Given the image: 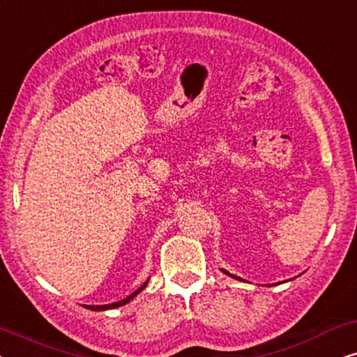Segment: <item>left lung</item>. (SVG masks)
<instances>
[{"label": "left lung", "mask_w": 357, "mask_h": 357, "mask_svg": "<svg viewBox=\"0 0 357 357\" xmlns=\"http://www.w3.org/2000/svg\"><path fill=\"white\" fill-rule=\"evenodd\" d=\"M222 273H224V275H227V276H231V278H234V280H238V281H243L242 280V278H238V276H236V275H231V273H229L227 270H221Z\"/></svg>", "instance_id": "obj_1"}]
</instances>
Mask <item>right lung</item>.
<instances>
[{
  "label": "right lung",
  "mask_w": 357,
  "mask_h": 357,
  "mask_svg": "<svg viewBox=\"0 0 357 357\" xmlns=\"http://www.w3.org/2000/svg\"><path fill=\"white\" fill-rule=\"evenodd\" d=\"M148 281H149V280H148ZM148 281H146L144 284L139 287V289H136V291L133 292V294H130L128 297H125V299H121V301H119V302H114V304H107V305H84V307H87V309H89V310H96V312H99V310H110V309H116V307H121V305L128 304L130 301H133L135 297L138 296L139 292L143 291L146 286H148Z\"/></svg>",
  "instance_id": "right-lung-1"
}]
</instances>
